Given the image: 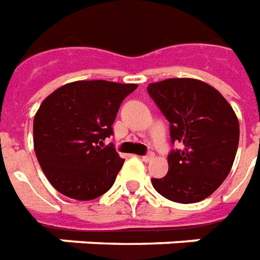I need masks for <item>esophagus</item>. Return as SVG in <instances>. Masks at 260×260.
<instances>
[{"label":"esophagus","mask_w":260,"mask_h":260,"mask_svg":"<svg viewBox=\"0 0 260 260\" xmlns=\"http://www.w3.org/2000/svg\"><path fill=\"white\" fill-rule=\"evenodd\" d=\"M153 158H155V155H153V153H147V155L141 156V159H143L144 162H151Z\"/></svg>","instance_id":"obj_1"}]
</instances>
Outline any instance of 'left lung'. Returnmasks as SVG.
Masks as SVG:
<instances>
[{
	"label": "left lung",
	"mask_w": 260,
	"mask_h": 260,
	"mask_svg": "<svg viewBox=\"0 0 260 260\" xmlns=\"http://www.w3.org/2000/svg\"><path fill=\"white\" fill-rule=\"evenodd\" d=\"M148 94L170 123L172 143L183 147L169 153V172L151 180L153 188L179 204L205 200L224 181L236 159V112L219 91L197 79L151 83Z\"/></svg>",
	"instance_id": "left-lung-1"
}]
</instances>
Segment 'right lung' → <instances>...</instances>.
Here are the masks:
<instances>
[{
	"instance_id": "add662e5",
	"label": "right lung",
	"mask_w": 260,
	"mask_h": 260,
	"mask_svg": "<svg viewBox=\"0 0 260 260\" xmlns=\"http://www.w3.org/2000/svg\"><path fill=\"white\" fill-rule=\"evenodd\" d=\"M137 84L79 80L59 87L41 102L33 143L41 169L55 190L77 201L95 200L111 188L124 159L104 140L123 100Z\"/></svg>"
}]
</instances>
